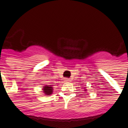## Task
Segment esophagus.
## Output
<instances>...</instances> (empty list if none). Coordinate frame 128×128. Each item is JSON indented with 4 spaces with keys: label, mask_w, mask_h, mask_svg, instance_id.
Segmentation results:
<instances>
[{
    "label": "esophagus",
    "mask_w": 128,
    "mask_h": 128,
    "mask_svg": "<svg viewBox=\"0 0 128 128\" xmlns=\"http://www.w3.org/2000/svg\"><path fill=\"white\" fill-rule=\"evenodd\" d=\"M70 81H71V80H70L69 78H64V82H69Z\"/></svg>",
    "instance_id": "esophagus-1"
}]
</instances>
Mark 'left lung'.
<instances>
[{
  "mask_svg": "<svg viewBox=\"0 0 128 128\" xmlns=\"http://www.w3.org/2000/svg\"><path fill=\"white\" fill-rule=\"evenodd\" d=\"M84 91H87V89H84Z\"/></svg>",
  "mask_w": 128,
  "mask_h": 128,
  "instance_id": "1",
  "label": "left lung"
}]
</instances>
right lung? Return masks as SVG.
<instances>
[{"label": "right lung", "mask_w": 128, "mask_h": 128, "mask_svg": "<svg viewBox=\"0 0 128 128\" xmlns=\"http://www.w3.org/2000/svg\"><path fill=\"white\" fill-rule=\"evenodd\" d=\"M54 90L53 88V84H46L42 87V92L45 94V96H50L52 94Z\"/></svg>", "instance_id": "right-lung-1"}]
</instances>
